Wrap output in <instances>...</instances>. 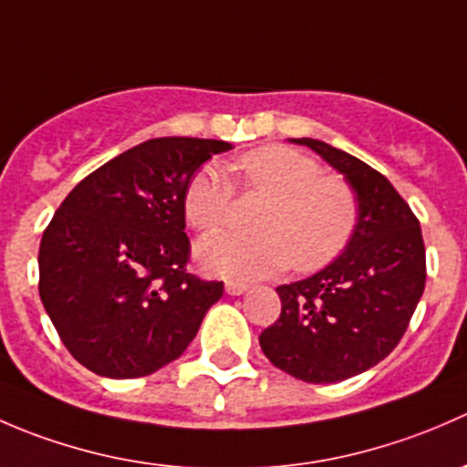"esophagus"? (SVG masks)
I'll return each mask as SVG.
<instances>
[{"label":"esophagus","mask_w":467,"mask_h":467,"mask_svg":"<svg viewBox=\"0 0 467 467\" xmlns=\"http://www.w3.org/2000/svg\"><path fill=\"white\" fill-rule=\"evenodd\" d=\"M225 291L230 296H242L248 291V285H244V282H225Z\"/></svg>","instance_id":"1"}]
</instances>
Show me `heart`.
Wrapping results in <instances>:
<instances>
[{
  "label": "heart",
  "mask_w": 467,
  "mask_h": 467,
  "mask_svg": "<svg viewBox=\"0 0 467 467\" xmlns=\"http://www.w3.org/2000/svg\"><path fill=\"white\" fill-rule=\"evenodd\" d=\"M248 190L271 196L257 216V234L221 230L196 244V260L210 275L255 280L280 273L318 271L337 260L359 225V201L341 178L323 176L317 160L286 146H264L239 160ZM233 182L219 164H203L187 181L182 207L196 230L225 221Z\"/></svg>",
  "instance_id": "obj_1"
}]
</instances>
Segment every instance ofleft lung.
<instances>
[{"label":"left lung","mask_w":467,"mask_h":467,"mask_svg":"<svg viewBox=\"0 0 467 467\" xmlns=\"http://www.w3.org/2000/svg\"><path fill=\"white\" fill-rule=\"evenodd\" d=\"M337 169L359 201L350 246L305 280L277 286L280 318L260 334L275 368L309 384H334L390 355L425 291L420 223L395 187L355 155L300 138Z\"/></svg>","instance_id":"left-lung-1"}]
</instances>
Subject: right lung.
<instances>
[{"label":"right lung","mask_w":467,"mask_h":467,"mask_svg":"<svg viewBox=\"0 0 467 467\" xmlns=\"http://www.w3.org/2000/svg\"><path fill=\"white\" fill-rule=\"evenodd\" d=\"M221 140L155 138L83 178L37 253L40 300L74 359L110 379L144 378L185 352L223 282L187 273L185 194Z\"/></svg>","instance_id":"obj_1"}]
</instances>
